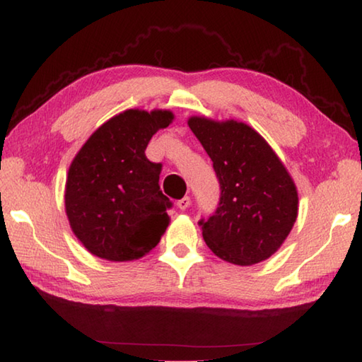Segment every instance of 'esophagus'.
Wrapping results in <instances>:
<instances>
[{
    "label": "esophagus",
    "instance_id": "esophagus-1",
    "mask_svg": "<svg viewBox=\"0 0 362 362\" xmlns=\"http://www.w3.org/2000/svg\"><path fill=\"white\" fill-rule=\"evenodd\" d=\"M176 204H178V208L182 209V211L187 209L190 206V199H189V197H184V199L178 200V203H176Z\"/></svg>",
    "mask_w": 362,
    "mask_h": 362
}]
</instances>
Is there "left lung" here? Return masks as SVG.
Returning a JSON list of instances; mask_svg holds the SVG:
<instances>
[{
  "label": "left lung",
  "instance_id": "8db88e82",
  "mask_svg": "<svg viewBox=\"0 0 362 362\" xmlns=\"http://www.w3.org/2000/svg\"><path fill=\"white\" fill-rule=\"evenodd\" d=\"M189 127L213 160L221 186L216 211L199 221L204 243L233 264L266 260L296 221L295 182L262 135L244 122L194 117Z\"/></svg>",
  "mask_w": 362,
  "mask_h": 362
}]
</instances>
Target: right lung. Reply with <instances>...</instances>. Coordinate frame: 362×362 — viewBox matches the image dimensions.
<instances>
[{
    "instance_id": "right-lung-1",
    "label": "right lung",
    "mask_w": 362,
    "mask_h": 362,
    "mask_svg": "<svg viewBox=\"0 0 362 362\" xmlns=\"http://www.w3.org/2000/svg\"><path fill=\"white\" fill-rule=\"evenodd\" d=\"M172 112L126 110L104 122L75 156L66 182L71 228L93 255L110 262L140 258L154 249L173 203L162 194V163L145 154Z\"/></svg>"
}]
</instances>
